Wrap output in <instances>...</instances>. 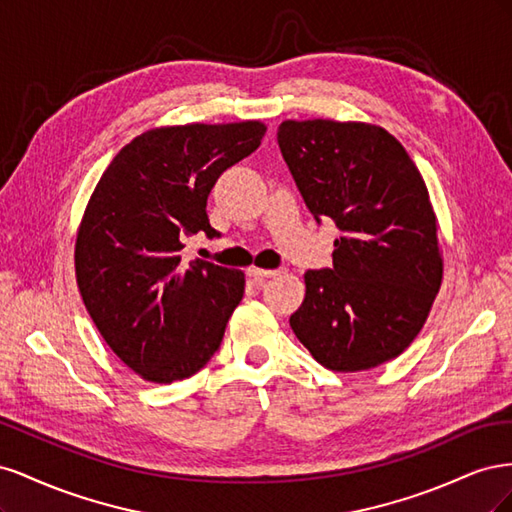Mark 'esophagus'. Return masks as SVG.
Masks as SVG:
<instances>
[{
  "label": "esophagus",
  "mask_w": 512,
  "mask_h": 512,
  "mask_svg": "<svg viewBox=\"0 0 512 512\" xmlns=\"http://www.w3.org/2000/svg\"><path fill=\"white\" fill-rule=\"evenodd\" d=\"M277 273H280L277 269H258V267H250V269H247V275H250L252 280L258 282V284L269 280V277H275Z\"/></svg>",
  "instance_id": "34e87169"
}]
</instances>
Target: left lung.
<instances>
[{
	"mask_svg": "<svg viewBox=\"0 0 512 512\" xmlns=\"http://www.w3.org/2000/svg\"><path fill=\"white\" fill-rule=\"evenodd\" d=\"M282 156L316 222L331 218L333 269L305 273L290 327L333 371L378 367L421 333L442 284L427 185L393 134L361 121H282Z\"/></svg>",
	"mask_w": 512,
	"mask_h": 512,
	"instance_id": "8db88e82",
	"label": "left lung"
}]
</instances>
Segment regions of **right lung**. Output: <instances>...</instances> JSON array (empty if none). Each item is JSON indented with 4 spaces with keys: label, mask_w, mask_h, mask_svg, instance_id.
Segmentation results:
<instances>
[{
    "label": "right lung",
    "mask_w": 512,
    "mask_h": 512,
    "mask_svg": "<svg viewBox=\"0 0 512 512\" xmlns=\"http://www.w3.org/2000/svg\"><path fill=\"white\" fill-rule=\"evenodd\" d=\"M260 121L153 128L123 147L91 194L74 245L76 284L104 342L134 374L170 384L203 369L243 299L245 275L181 258L220 232L207 196L258 149Z\"/></svg>",
    "instance_id": "obj_1"
}]
</instances>
